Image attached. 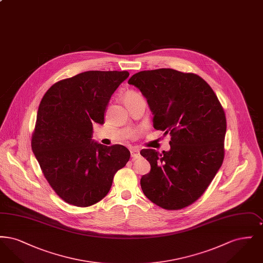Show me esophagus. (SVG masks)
Segmentation results:
<instances>
[{"label": "esophagus", "instance_id": "34e87169", "mask_svg": "<svg viewBox=\"0 0 263 263\" xmlns=\"http://www.w3.org/2000/svg\"><path fill=\"white\" fill-rule=\"evenodd\" d=\"M130 154H131V158L133 160H136V159H139L141 157L140 152H139L138 149H132V150L130 151Z\"/></svg>", "mask_w": 263, "mask_h": 263}]
</instances>
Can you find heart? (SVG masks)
I'll return each mask as SVG.
<instances>
[{
    "label": "heart",
    "instance_id": "b5f03b06",
    "mask_svg": "<svg viewBox=\"0 0 263 263\" xmlns=\"http://www.w3.org/2000/svg\"><path fill=\"white\" fill-rule=\"evenodd\" d=\"M140 96L135 91H128V92H126V95L124 96V101L126 102L128 100H134V99H137Z\"/></svg>",
    "mask_w": 263,
    "mask_h": 263
}]
</instances>
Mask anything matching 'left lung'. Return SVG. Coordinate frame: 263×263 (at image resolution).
<instances>
[{
	"mask_svg": "<svg viewBox=\"0 0 263 263\" xmlns=\"http://www.w3.org/2000/svg\"><path fill=\"white\" fill-rule=\"evenodd\" d=\"M128 84L147 99L154 128L172 136L167 152H140L151 164L141 178L144 194L166 210L191 205L224 161L227 120L220 101L201 77L174 69L142 71Z\"/></svg>",
	"mask_w": 263,
	"mask_h": 263,
	"instance_id": "left-lung-1",
	"label": "left lung"
}]
</instances>
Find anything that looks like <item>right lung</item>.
Returning <instances> with one entry per match:
<instances>
[{
    "instance_id": "add662e5",
    "label": "right lung",
    "mask_w": 263,
    "mask_h": 263,
    "mask_svg": "<svg viewBox=\"0 0 263 263\" xmlns=\"http://www.w3.org/2000/svg\"><path fill=\"white\" fill-rule=\"evenodd\" d=\"M127 71H88L54 84L38 107L31 149L63 200L88 207L106 196L116 172L130 159L122 145L95 142L92 124L104 123L109 100Z\"/></svg>"
}]
</instances>
